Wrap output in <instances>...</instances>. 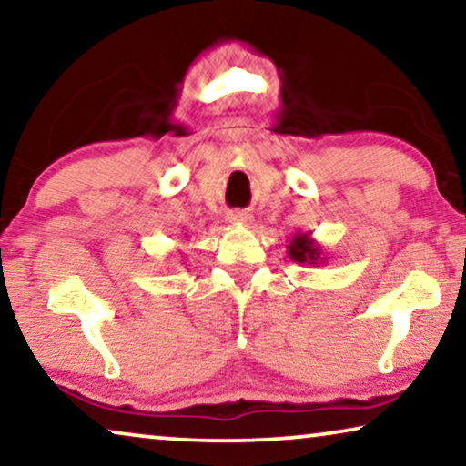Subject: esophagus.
Returning <instances> with one entry per match:
<instances>
[{
  "instance_id": "esophagus-1",
  "label": "esophagus",
  "mask_w": 466,
  "mask_h": 466,
  "mask_svg": "<svg viewBox=\"0 0 466 466\" xmlns=\"http://www.w3.org/2000/svg\"><path fill=\"white\" fill-rule=\"evenodd\" d=\"M228 222H233V225H248V222L252 220V214L244 212V209H233V212H228Z\"/></svg>"
}]
</instances>
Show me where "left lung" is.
<instances>
[{"label":"left lung","instance_id":"1","mask_svg":"<svg viewBox=\"0 0 466 466\" xmlns=\"http://www.w3.org/2000/svg\"><path fill=\"white\" fill-rule=\"evenodd\" d=\"M289 250V257L295 260V263H308V265H316L318 260L322 263V250L320 246L311 239L309 233H297L292 235L290 244L286 246Z\"/></svg>","mask_w":466,"mask_h":466}]
</instances>
